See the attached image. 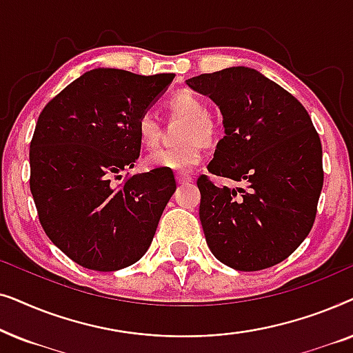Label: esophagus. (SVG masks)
<instances>
[{
    "label": "esophagus",
    "instance_id": "obj_1",
    "mask_svg": "<svg viewBox=\"0 0 353 353\" xmlns=\"http://www.w3.org/2000/svg\"><path fill=\"white\" fill-rule=\"evenodd\" d=\"M176 181H178V185H185V183H191L192 181V176L183 175V173H178Z\"/></svg>",
    "mask_w": 353,
    "mask_h": 353
}]
</instances>
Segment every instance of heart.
<instances>
[{
    "mask_svg": "<svg viewBox=\"0 0 353 353\" xmlns=\"http://www.w3.org/2000/svg\"><path fill=\"white\" fill-rule=\"evenodd\" d=\"M167 105L175 117L185 119L180 132V141L183 144L156 149L146 157V165L149 168H163L180 173L190 172L201 161L202 143L207 144L215 138V123L209 117V109L204 99L190 90H181L172 94ZM137 132L144 146H156L161 137V123L151 110L139 115Z\"/></svg>",
    "mask_w": 353,
    "mask_h": 353,
    "instance_id": "obj_1",
    "label": "heart"
}]
</instances>
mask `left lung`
<instances>
[{
  "mask_svg": "<svg viewBox=\"0 0 353 353\" xmlns=\"http://www.w3.org/2000/svg\"><path fill=\"white\" fill-rule=\"evenodd\" d=\"M186 85L209 96L223 115L225 137L207 170L244 185L197 180L207 245L239 272L283 262L310 233L323 188L321 141L310 115L250 67L202 74Z\"/></svg>",
  "mask_w": 353,
  "mask_h": 353,
  "instance_id": "8db88e82",
  "label": "left lung"
}]
</instances>
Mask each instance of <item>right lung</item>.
I'll return each mask as SVG.
<instances>
[{"label":"right lung","mask_w":353,"mask_h":353,"mask_svg":"<svg viewBox=\"0 0 353 353\" xmlns=\"http://www.w3.org/2000/svg\"><path fill=\"white\" fill-rule=\"evenodd\" d=\"M173 74L151 77L98 67L45 105L30 143V191L40 223L67 257L117 272L146 254L176 190L172 170L115 180L141 151L138 117L165 93Z\"/></svg>","instance_id":"1"}]
</instances>
